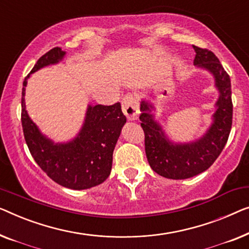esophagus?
I'll list each match as a JSON object with an SVG mask.
<instances>
[{
	"label": "esophagus",
	"mask_w": 249,
	"mask_h": 249,
	"mask_svg": "<svg viewBox=\"0 0 249 249\" xmlns=\"http://www.w3.org/2000/svg\"><path fill=\"white\" fill-rule=\"evenodd\" d=\"M122 109L125 116L127 117L128 121H135L138 120L140 109H139V101L136 99L134 94L128 93L123 98L122 101Z\"/></svg>",
	"instance_id": "34e87169"
}]
</instances>
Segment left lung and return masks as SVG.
Masks as SVG:
<instances>
[{"mask_svg": "<svg viewBox=\"0 0 249 249\" xmlns=\"http://www.w3.org/2000/svg\"><path fill=\"white\" fill-rule=\"evenodd\" d=\"M194 65L208 70L214 76L219 90L213 123L202 138L190 143H174L164 134L162 127L151 114L153 106L141 103L140 121L144 131L145 155L150 167L160 176L169 179H186L209 169L228 141L232 125L231 82L218 57L211 51L193 46Z\"/></svg>", "mask_w": 249, "mask_h": 249, "instance_id": "8db88e82", "label": "left lung"}]
</instances>
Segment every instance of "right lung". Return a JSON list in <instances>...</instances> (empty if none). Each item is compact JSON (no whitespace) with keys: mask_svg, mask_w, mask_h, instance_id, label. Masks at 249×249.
<instances>
[{"mask_svg":"<svg viewBox=\"0 0 249 249\" xmlns=\"http://www.w3.org/2000/svg\"><path fill=\"white\" fill-rule=\"evenodd\" d=\"M65 52L55 47L38 59L24 78L21 98V123L29 151L38 166L61 186L87 190L104 183L109 176L113 152L126 117L120 103L111 106L89 105L81 131L72 141L54 143L41 134L30 120L24 105V91L30 74L44 66L56 64Z\"/></svg>","mask_w":249,"mask_h":249,"instance_id":"add662e5","label":"right lung"}]
</instances>
